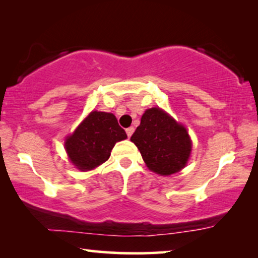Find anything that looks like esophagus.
Listing matches in <instances>:
<instances>
[{
	"label": "esophagus",
	"mask_w": 258,
	"mask_h": 258,
	"mask_svg": "<svg viewBox=\"0 0 258 258\" xmlns=\"http://www.w3.org/2000/svg\"><path fill=\"white\" fill-rule=\"evenodd\" d=\"M134 130H135V129H134L133 126H129V128L125 129V133H126V135H128V137H132Z\"/></svg>",
	"instance_id": "1"
}]
</instances>
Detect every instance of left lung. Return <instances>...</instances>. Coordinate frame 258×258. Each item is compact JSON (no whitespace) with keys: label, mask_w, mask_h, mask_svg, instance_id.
Listing matches in <instances>:
<instances>
[{"label":"left lung","mask_w":258,"mask_h":258,"mask_svg":"<svg viewBox=\"0 0 258 258\" xmlns=\"http://www.w3.org/2000/svg\"><path fill=\"white\" fill-rule=\"evenodd\" d=\"M130 141L139 148L147 167L162 176L184 168L191 153L186 129L160 108L144 111Z\"/></svg>","instance_id":"8db88e82"}]
</instances>
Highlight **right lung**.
Wrapping results in <instances>:
<instances>
[{
    "instance_id": "add662e5",
    "label": "right lung",
    "mask_w": 258,
    "mask_h": 258,
    "mask_svg": "<svg viewBox=\"0 0 258 258\" xmlns=\"http://www.w3.org/2000/svg\"><path fill=\"white\" fill-rule=\"evenodd\" d=\"M125 139L114 114L91 111L67 137L64 146L72 163L81 171H88L104 163L116 142Z\"/></svg>"
}]
</instances>
